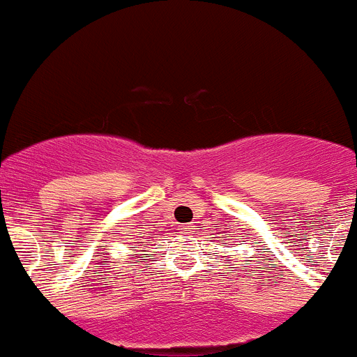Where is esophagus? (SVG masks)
<instances>
[{
    "label": "esophagus",
    "mask_w": 357,
    "mask_h": 357,
    "mask_svg": "<svg viewBox=\"0 0 357 357\" xmlns=\"http://www.w3.org/2000/svg\"><path fill=\"white\" fill-rule=\"evenodd\" d=\"M182 230H184V232H195V228L193 227H184Z\"/></svg>",
    "instance_id": "34e87169"
}]
</instances>
